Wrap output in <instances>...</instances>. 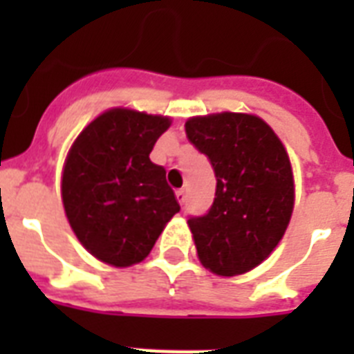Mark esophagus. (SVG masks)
Segmentation results:
<instances>
[{
    "mask_svg": "<svg viewBox=\"0 0 354 354\" xmlns=\"http://www.w3.org/2000/svg\"><path fill=\"white\" fill-rule=\"evenodd\" d=\"M176 200H178V204L183 207L185 200H187V194H185V191H176Z\"/></svg>",
    "mask_w": 354,
    "mask_h": 354,
    "instance_id": "1",
    "label": "esophagus"
}]
</instances>
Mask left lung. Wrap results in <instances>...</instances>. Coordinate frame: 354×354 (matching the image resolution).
Returning <instances> with one entry per match:
<instances>
[{"instance_id": "1", "label": "left lung", "mask_w": 354, "mask_h": 354, "mask_svg": "<svg viewBox=\"0 0 354 354\" xmlns=\"http://www.w3.org/2000/svg\"><path fill=\"white\" fill-rule=\"evenodd\" d=\"M185 133L209 158L216 178L211 209L189 216L200 263L233 277L263 263L279 244L294 209V176L285 147L252 113L191 118Z\"/></svg>"}]
</instances>
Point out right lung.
<instances>
[{"label":"right lung","instance_id":"obj_1","mask_svg":"<svg viewBox=\"0 0 354 354\" xmlns=\"http://www.w3.org/2000/svg\"><path fill=\"white\" fill-rule=\"evenodd\" d=\"M169 127L163 115L112 108L69 149L64 211L80 244L102 263L115 268L141 263L180 211L165 169L149 158Z\"/></svg>","mask_w":354,"mask_h":354}]
</instances>
